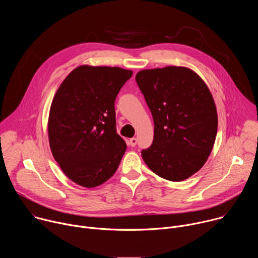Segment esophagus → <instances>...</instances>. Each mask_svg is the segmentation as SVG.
<instances>
[{"label":"esophagus","mask_w":258,"mask_h":258,"mask_svg":"<svg viewBox=\"0 0 258 258\" xmlns=\"http://www.w3.org/2000/svg\"><path fill=\"white\" fill-rule=\"evenodd\" d=\"M137 139L136 138H132L130 141H128V144L132 146V147H135L137 145Z\"/></svg>","instance_id":"1"}]
</instances>
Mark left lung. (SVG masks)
Masks as SVG:
<instances>
[{"label": "left lung", "mask_w": 258, "mask_h": 258, "mask_svg": "<svg viewBox=\"0 0 258 258\" xmlns=\"http://www.w3.org/2000/svg\"><path fill=\"white\" fill-rule=\"evenodd\" d=\"M136 82L154 120L152 145L142 150L157 175L180 181L206 162L217 132L216 107L205 83L186 67L137 73Z\"/></svg>", "instance_id": "1"}]
</instances>
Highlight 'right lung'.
<instances>
[{
    "label": "right lung",
    "instance_id": "1",
    "mask_svg": "<svg viewBox=\"0 0 258 258\" xmlns=\"http://www.w3.org/2000/svg\"><path fill=\"white\" fill-rule=\"evenodd\" d=\"M133 71L80 66L59 87L50 109L55 160L78 185L94 188L111 177L126 150L116 132L115 99Z\"/></svg>",
    "mask_w": 258,
    "mask_h": 258
}]
</instances>
